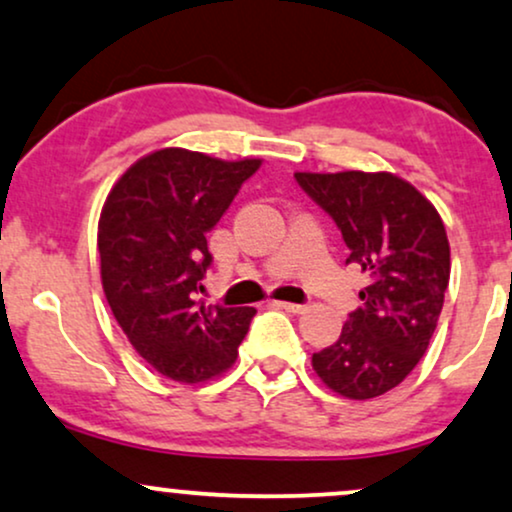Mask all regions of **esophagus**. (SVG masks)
Instances as JSON below:
<instances>
[{
	"label": "esophagus",
	"instance_id": "1",
	"mask_svg": "<svg viewBox=\"0 0 512 512\" xmlns=\"http://www.w3.org/2000/svg\"><path fill=\"white\" fill-rule=\"evenodd\" d=\"M275 308H282L287 313H304L306 306L304 304H292V301H273Z\"/></svg>",
	"mask_w": 512,
	"mask_h": 512
}]
</instances>
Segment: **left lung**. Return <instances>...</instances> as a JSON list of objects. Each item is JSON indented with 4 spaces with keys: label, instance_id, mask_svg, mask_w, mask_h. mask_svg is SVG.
<instances>
[{
    "label": "left lung",
    "instance_id": "8db88e82",
    "mask_svg": "<svg viewBox=\"0 0 512 512\" xmlns=\"http://www.w3.org/2000/svg\"><path fill=\"white\" fill-rule=\"evenodd\" d=\"M294 178L342 230L346 263L370 275L363 306L337 342L313 353V370L334 394L375 399L406 380L437 330L451 275L444 220L425 194L387 170H299Z\"/></svg>",
    "mask_w": 512,
    "mask_h": 512
}]
</instances>
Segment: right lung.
<instances>
[{
    "label": "right lung",
    "instance_id": "add662e5",
    "mask_svg": "<svg viewBox=\"0 0 512 512\" xmlns=\"http://www.w3.org/2000/svg\"><path fill=\"white\" fill-rule=\"evenodd\" d=\"M261 163L166 147L132 163L104 201L106 301L135 351L168 380H216L237 361L256 308L206 306L197 289L211 266L206 232Z\"/></svg>",
    "mask_w": 512,
    "mask_h": 512
}]
</instances>
